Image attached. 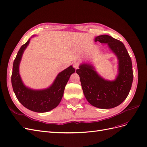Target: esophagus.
Returning a JSON list of instances; mask_svg holds the SVG:
<instances>
[{"instance_id":"34e87169","label":"esophagus","mask_w":147,"mask_h":147,"mask_svg":"<svg viewBox=\"0 0 147 147\" xmlns=\"http://www.w3.org/2000/svg\"><path fill=\"white\" fill-rule=\"evenodd\" d=\"M78 66H79V64H78V63H77V62H75V63H74L73 67L75 69L77 70L78 68Z\"/></svg>"}]
</instances>
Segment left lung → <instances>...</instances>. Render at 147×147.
I'll return each mask as SVG.
<instances>
[{"instance_id":"1","label":"left lung","mask_w":147,"mask_h":147,"mask_svg":"<svg viewBox=\"0 0 147 147\" xmlns=\"http://www.w3.org/2000/svg\"><path fill=\"white\" fill-rule=\"evenodd\" d=\"M95 42L108 45L118 60V74L114 80L102 78L91 64L83 63L76 72L80 76L84 95L89 103L97 108L115 107L126 99L133 81L131 59L124 44L108 35H101Z\"/></svg>"}]
</instances>
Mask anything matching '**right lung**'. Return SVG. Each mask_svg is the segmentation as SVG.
Here are the masks:
<instances>
[{
    "label": "right lung",
    "instance_id": "add662e5",
    "mask_svg": "<svg viewBox=\"0 0 147 147\" xmlns=\"http://www.w3.org/2000/svg\"><path fill=\"white\" fill-rule=\"evenodd\" d=\"M30 39L20 48L13 62L11 75L13 90L18 100L26 108L38 113L47 112L59 104L66 84L75 70L72 65L69 66L59 73L51 85L46 89L37 90L26 86L20 75L19 67L23 53L29 45Z\"/></svg>",
    "mask_w": 147,
    "mask_h": 147
}]
</instances>
